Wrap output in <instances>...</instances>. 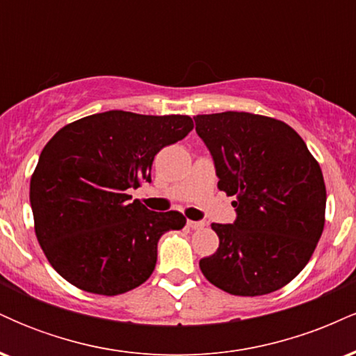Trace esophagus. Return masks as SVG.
Wrapping results in <instances>:
<instances>
[{"label": "esophagus", "instance_id": "1", "mask_svg": "<svg viewBox=\"0 0 356 356\" xmlns=\"http://www.w3.org/2000/svg\"><path fill=\"white\" fill-rule=\"evenodd\" d=\"M187 226H189L191 229H202L204 222L202 220H187Z\"/></svg>", "mask_w": 356, "mask_h": 356}]
</instances>
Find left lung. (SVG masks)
<instances>
[{
    "label": "left lung",
    "instance_id": "obj_1",
    "mask_svg": "<svg viewBox=\"0 0 356 356\" xmlns=\"http://www.w3.org/2000/svg\"><path fill=\"white\" fill-rule=\"evenodd\" d=\"M194 120L219 191L236 197L234 222L211 224L219 248L199 261L202 275L236 296L283 288L308 264L325 227L320 164L303 138L276 118L222 112Z\"/></svg>",
    "mask_w": 356,
    "mask_h": 356
}]
</instances>
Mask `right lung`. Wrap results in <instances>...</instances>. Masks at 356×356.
I'll return each instance as SVG.
<instances>
[{
  "label": "right lung",
  "mask_w": 356,
  "mask_h": 356,
  "mask_svg": "<svg viewBox=\"0 0 356 356\" xmlns=\"http://www.w3.org/2000/svg\"><path fill=\"white\" fill-rule=\"evenodd\" d=\"M187 115L110 110L65 125L50 138L30 182L35 232L61 277L93 295L145 283L157 243L182 229L177 211H149L130 189L150 182L154 157L191 132Z\"/></svg>",
  "instance_id": "add662e5"
}]
</instances>
